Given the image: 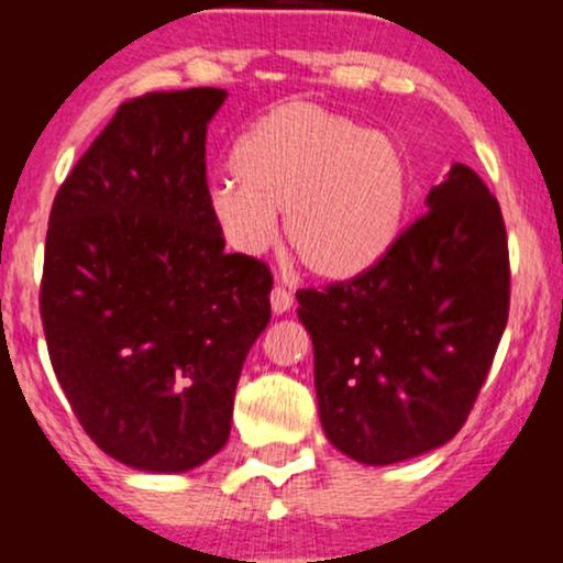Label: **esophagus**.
<instances>
[{
	"label": "esophagus",
	"instance_id": "34e87169",
	"mask_svg": "<svg viewBox=\"0 0 563 563\" xmlns=\"http://www.w3.org/2000/svg\"><path fill=\"white\" fill-rule=\"evenodd\" d=\"M269 301H273L275 314L288 312V309L294 307V296H290V290L286 286H275L273 294H269Z\"/></svg>",
	"mask_w": 563,
	"mask_h": 563
}]
</instances>
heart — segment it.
<instances>
[{"mask_svg": "<svg viewBox=\"0 0 563 563\" xmlns=\"http://www.w3.org/2000/svg\"><path fill=\"white\" fill-rule=\"evenodd\" d=\"M235 179L209 190L232 249L262 254L286 216L288 249L322 280H352L384 260L405 228L410 164L402 147L318 102H286L232 147Z\"/></svg>", "mask_w": 563, "mask_h": 563, "instance_id": "b5f03b06", "label": "heart"}]
</instances>
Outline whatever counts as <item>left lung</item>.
<instances>
[{"instance_id": "obj_1", "label": "left lung", "mask_w": 563, "mask_h": 563, "mask_svg": "<svg viewBox=\"0 0 563 563\" xmlns=\"http://www.w3.org/2000/svg\"><path fill=\"white\" fill-rule=\"evenodd\" d=\"M426 203L376 267L296 294L325 437L371 466L416 457L461 431L508 322L497 198L455 164Z\"/></svg>"}]
</instances>
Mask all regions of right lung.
Here are the masks:
<instances>
[{
    "instance_id": "1",
    "label": "right lung",
    "mask_w": 563,
    "mask_h": 563,
    "mask_svg": "<svg viewBox=\"0 0 563 563\" xmlns=\"http://www.w3.org/2000/svg\"><path fill=\"white\" fill-rule=\"evenodd\" d=\"M228 92L121 102L49 211L38 288L47 352L81 429L140 471L179 474L224 448L273 273L224 254L206 126Z\"/></svg>"
}]
</instances>
